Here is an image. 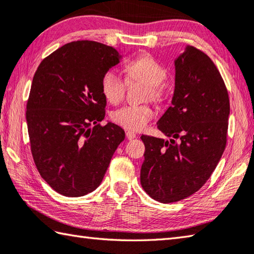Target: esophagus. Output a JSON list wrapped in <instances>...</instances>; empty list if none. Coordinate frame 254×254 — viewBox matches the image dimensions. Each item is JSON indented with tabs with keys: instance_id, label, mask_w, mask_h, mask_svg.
<instances>
[{
	"instance_id": "obj_1",
	"label": "esophagus",
	"mask_w": 254,
	"mask_h": 254,
	"mask_svg": "<svg viewBox=\"0 0 254 254\" xmlns=\"http://www.w3.org/2000/svg\"><path fill=\"white\" fill-rule=\"evenodd\" d=\"M126 137H127V139H133V138H136V132H133V131H130V130H127L126 131Z\"/></svg>"
}]
</instances>
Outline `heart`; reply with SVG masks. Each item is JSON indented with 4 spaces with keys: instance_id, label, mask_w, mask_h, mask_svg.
I'll list each match as a JSON object with an SVG mask.
<instances>
[{
    "instance_id": "obj_1",
    "label": "heart",
    "mask_w": 254,
    "mask_h": 254,
    "mask_svg": "<svg viewBox=\"0 0 254 254\" xmlns=\"http://www.w3.org/2000/svg\"><path fill=\"white\" fill-rule=\"evenodd\" d=\"M128 83L140 82L146 86L143 98L162 103L167 96L164 79L167 69L154 57L142 54L129 61L125 66ZM127 82L116 70L109 69L103 75L102 92L109 103L118 104L125 97ZM154 117V111L147 104L127 105L113 114V121L128 130H140Z\"/></svg>"
}]
</instances>
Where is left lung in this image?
<instances>
[{"label": "left lung", "instance_id": "8db88e82", "mask_svg": "<svg viewBox=\"0 0 254 254\" xmlns=\"http://www.w3.org/2000/svg\"><path fill=\"white\" fill-rule=\"evenodd\" d=\"M171 106L158 121L169 140L145 136L140 184L162 203L183 200L201 188L227 145L230 102L217 66L202 51L187 46L175 61Z\"/></svg>", "mask_w": 254, "mask_h": 254}]
</instances>
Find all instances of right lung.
I'll list each match as a JSON object with an SVG mask.
<instances>
[{
    "mask_svg": "<svg viewBox=\"0 0 254 254\" xmlns=\"http://www.w3.org/2000/svg\"><path fill=\"white\" fill-rule=\"evenodd\" d=\"M119 60L112 46L71 42L45 57L33 77L26 104L32 156L42 178L66 197L96 189L125 139L123 128L100 125L103 75Z\"/></svg>",
    "mask_w": 254,
    "mask_h": 254,
    "instance_id": "add662e5",
    "label": "right lung"
}]
</instances>
